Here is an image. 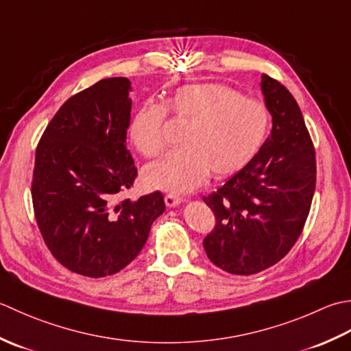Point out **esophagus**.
<instances>
[{
    "label": "esophagus",
    "instance_id": "obj_1",
    "mask_svg": "<svg viewBox=\"0 0 351 351\" xmlns=\"http://www.w3.org/2000/svg\"><path fill=\"white\" fill-rule=\"evenodd\" d=\"M183 202V198L180 195H176V194H167L165 195V204L168 207H176Z\"/></svg>",
    "mask_w": 351,
    "mask_h": 351
}]
</instances>
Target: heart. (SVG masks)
Segmentation results:
<instances>
[{"instance_id":"obj_1","label":"heart","mask_w":351,"mask_h":351,"mask_svg":"<svg viewBox=\"0 0 351 351\" xmlns=\"http://www.w3.org/2000/svg\"><path fill=\"white\" fill-rule=\"evenodd\" d=\"M188 123L182 148L173 149L144 171L154 189L191 192L202 186L210 171L226 177L247 167L265 142L271 117L267 106L221 83L180 86L165 104L145 101L132 118L128 134L136 149L156 157L167 145L165 119Z\"/></svg>"}]
</instances>
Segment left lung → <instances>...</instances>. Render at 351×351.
I'll return each instance as SVG.
<instances>
[{
    "label": "left lung",
    "mask_w": 351,
    "mask_h": 351,
    "mask_svg": "<svg viewBox=\"0 0 351 351\" xmlns=\"http://www.w3.org/2000/svg\"><path fill=\"white\" fill-rule=\"evenodd\" d=\"M273 130L253 160L204 203L215 227L203 239L212 263L236 276L276 265L303 232L317 182L315 148L291 92L262 74Z\"/></svg>",
    "instance_id": "1"
}]
</instances>
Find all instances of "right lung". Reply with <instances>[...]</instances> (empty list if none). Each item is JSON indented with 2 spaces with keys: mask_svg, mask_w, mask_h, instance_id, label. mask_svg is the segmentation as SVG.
<instances>
[{
  "mask_svg": "<svg viewBox=\"0 0 351 351\" xmlns=\"http://www.w3.org/2000/svg\"><path fill=\"white\" fill-rule=\"evenodd\" d=\"M130 89L128 78L112 77L68 98L36 148V223L56 261L80 276L119 273L165 210L159 191L119 199L138 177L125 142Z\"/></svg>",
  "mask_w": 351,
  "mask_h": 351,
  "instance_id": "right-lung-1",
  "label": "right lung"
}]
</instances>
